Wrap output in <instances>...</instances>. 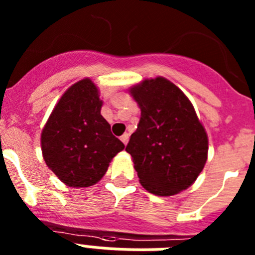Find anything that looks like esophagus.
Listing matches in <instances>:
<instances>
[{"label":"esophagus","mask_w":255,"mask_h":255,"mask_svg":"<svg viewBox=\"0 0 255 255\" xmlns=\"http://www.w3.org/2000/svg\"><path fill=\"white\" fill-rule=\"evenodd\" d=\"M120 139H121V141H123V143L126 145V144H128V141H129V132H125L124 135H121Z\"/></svg>","instance_id":"1"}]
</instances>
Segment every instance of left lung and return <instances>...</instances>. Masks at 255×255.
<instances>
[{"mask_svg":"<svg viewBox=\"0 0 255 255\" xmlns=\"http://www.w3.org/2000/svg\"><path fill=\"white\" fill-rule=\"evenodd\" d=\"M140 108L138 129L126 152L139 181L159 197L179 194L194 184L208 157V135L179 87L163 76L144 79L129 89Z\"/></svg>","mask_w":255,"mask_h":255,"instance_id":"obj_1","label":"left lung"}]
</instances>
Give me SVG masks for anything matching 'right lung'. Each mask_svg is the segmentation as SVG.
I'll use <instances>...</instances> for the list:
<instances>
[{
	"instance_id": "right-lung-1",
	"label": "right lung",
	"mask_w": 255,
	"mask_h": 255,
	"mask_svg": "<svg viewBox=\"0 0 255 255\" xmlns=\"http://www.w3.org/2000/svg\"><path fill=\"white\" fill-rule=\"evenodd\" d=\"M102 105L92 79H82L61 96L42 130L44 162L70 188L97 184L112 158L125 148L101 115Z\"/></svg>"
}]
</instances>
